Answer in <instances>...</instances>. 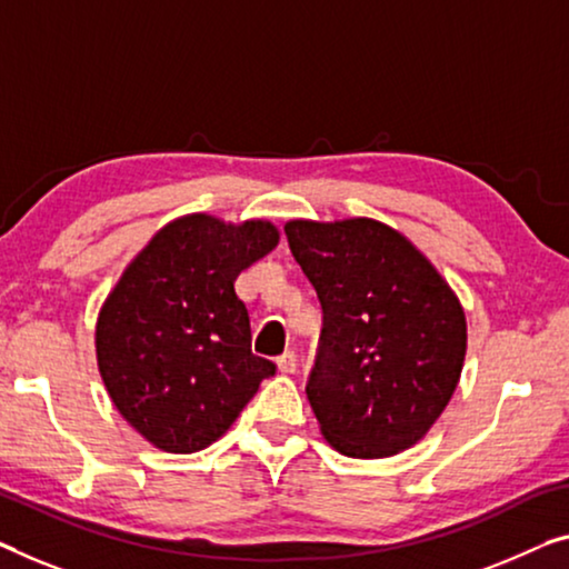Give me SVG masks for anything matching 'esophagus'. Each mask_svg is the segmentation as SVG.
Here are the masks:
<instances>
[{
    "label": "esophagus",
    "mask_w": 569,
    "mask_h": 569,
    "mask_svg": "<svg viewBox=\"0 0 569 569\" xmlns=\"http://www.w3.org/2000/svg\"><path fill=\"white\" fill-rule=\"evenodd\" d=\"M299 368V358H296V352H283L281 358H278V370L286 372V376H291Z\"/></svg>",
    "instance_id": "esophagus-1"
}]
</instances>
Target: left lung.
Here are the masks:
<instances>
[{
	"label": "left lung",
	"mask_w": 569,
	"mask_h": 569,
	"mask_svg": "<svg viewBox=\"0 0 569 569\" xmlns=\"http://www.w3.org/2000/svg\"><path fill=\"white\" fill-rule=\"evenodd\" d=\"M286 237L325 313L307 383L321 435L358 460L413 447L460 383V299L409 237L378 219H291Z\"/></svg>",
	"instance_id": "1"
}]
</instances>
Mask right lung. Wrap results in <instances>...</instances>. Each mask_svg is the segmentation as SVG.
Wrapping results in <instances>:
<instances>
[{"mask_svg": "<svg viewBox=\"0 0 569 569\" xmlns=\"http://www.w3.org/2000/svg\"><path fill=\"white\" fill-rule=\"evenodd\" d=\"M278 240L266 219L178 217L101 303V380L122 419L152 447L191 455L217 442L276 372L250 350V317L234 281Z\"/></svg>", "mask_w": 569, "mask_h": 569, "instance_id": "add662e5", "label": "right lung"}]
</instances>
